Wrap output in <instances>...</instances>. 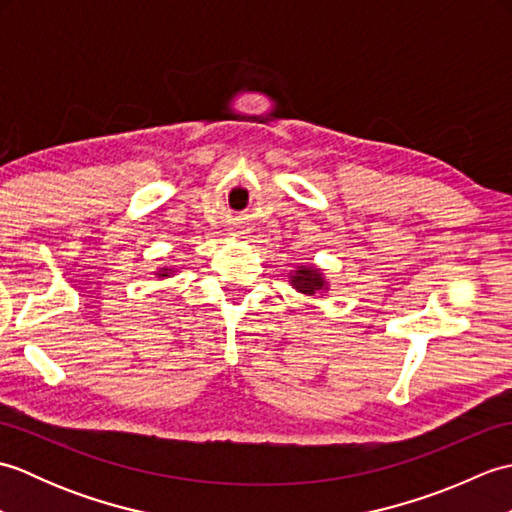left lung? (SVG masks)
<instances>
[{"instance_id": "obj_1", "label": "left lung", "mask_w": 512, "mask_h": 512, "mask_svg": "<svg viewBox=\"0 0 512 512\" xmlns=\"http://www.w3.org/2000/svg\"><path fill=\"white\" fill-rule=\"evenodd\" d=\"M290 284L299 292H303V295H314V292L325 288V281L319 273V268H303V266H299L295 275H290Z\"/></svg>"}]
</instances>
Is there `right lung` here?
Returning <instances> with one entry per match:
<instances>
[{"label":"right lung","instance_id":"1","mask_svg":"<svg viewBox=\"0 0 512 512\" xmlns=\"http://www.w3.org/2000/svg\"><path fill=\"white\" fill-rule=\"evenodd\" d=\"M158 277H169V268H162Z\"/></svg>","mask_w":512,"mask_h":512}]
</instances>
